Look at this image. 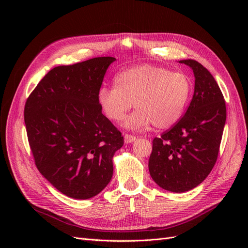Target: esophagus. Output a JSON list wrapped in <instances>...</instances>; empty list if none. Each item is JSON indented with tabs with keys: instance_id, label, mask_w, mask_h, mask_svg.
Listing matches in <instances>:
<instances>
[{
	"instance_id": "esophagus-1",
	"label": "esophagus",
	"mask_w": 248,
	"mask_h": 248,
	"mask_svg": "<svg viewBox=\"0 0 248 248\" xmlns=\"http://www.w3.org/2000/svg\"><path fill=\"white\" fill-rule=\"evenodd\" d=\"M137 140V137L133 136V134H128L126 133L124 136V141L126 142V144H129V142H132L133 140Z\"/></svg>"
}]
</instances>
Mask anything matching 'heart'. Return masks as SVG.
<instances>
[{
	"instance_id": "heart-1",
	"label": "heart",
	"mask_w": 248,
	"mask_h": 248,
	"mask_svg": "<svg viewBox=\"0 0 248 248\" xmlns=\"http://www.w3.org/2000/svg\"><path fill=\"white\" fill-rule=\"evenodd\" d=\"M114 86L99 89L100 109L110 121L121 122L133 103L137 110L125 123L133 129L150 124L156 129L170 128L182 118L192 92L191 79L184 72L150 64L118 73Z\"/></svg>"
}]
</instances>
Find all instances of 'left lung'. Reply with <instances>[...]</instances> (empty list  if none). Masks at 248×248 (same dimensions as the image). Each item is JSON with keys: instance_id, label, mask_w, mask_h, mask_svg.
<instances>
[{"instance_id": "8db88e82", "label": "left lung", "mask_w": 248, "mask_h": 248, "mask_svg": "<svg viewBox=\"0 0 248 248\" xmlns=\"http://www.w3.org/2000/svg\"><path fill=\"white\" fill-rule=\"evenodd\" d=\"M193 70L194 93L185 114L170 129L154 138L149 171L161 188L188 191L212 170L218 156L227 108L216 80L194 60H182Z\"/></svg>"}]
</instances>
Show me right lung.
<instances>
[{
    "mask_svg": "<svg viewBox=\"0 0 248 248\" xmlns=\"http://www.w3.org/2000/svg\"><path fill=\"white\" fill-rule=\"evenodd\" d=\"M99 57L58 66L44 77L25 104V124L37 169L65 196H97L112 177V156L122 133L97 101L104 74L115 61Z\"/></svg>",
    "mask_w": 248,
    "mask_h": 248,
    "instance_id": "1",
    "label": "right lung"
}]
</instances>
